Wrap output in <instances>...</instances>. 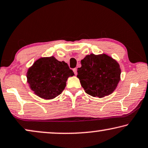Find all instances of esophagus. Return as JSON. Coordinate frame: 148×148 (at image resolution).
<instances>
[{
  "label": "esophagus",
  "instance_id": "esophagus-1",
  "mask_svg": "<svg viewBox=\"0 0 148 148\" xmlns=\"http://www.w3.org/2000/svg\"><path fill=\"white\" fill-rule=\"evenodd\" d=\"M73 71H74L75 74H77V69H76V68H74Z\"/></svg>",
  "mask_w": 148,
  "mask_h": 148
}]
</instances>
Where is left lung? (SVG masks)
Instances as JSON below:
<instances>
[{"label": "left lung", "instance_id": "1", "mask_svg": "<svg viewBox=\"0 0 148 148\" xmlns=\"http://www.w3.org/2000/svg\"><path fill=\"white\" fill-rule=\"evenodd\" d=\"M77 77L85 92L94 97L111 95L120 81L121 68L115 59L107 54L91 53L81 60Z\"/></svg>", "mask_w": 148, "mask_h": 148}]
</instances>
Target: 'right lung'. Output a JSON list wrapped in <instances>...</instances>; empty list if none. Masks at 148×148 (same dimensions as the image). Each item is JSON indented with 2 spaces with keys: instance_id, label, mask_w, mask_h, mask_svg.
Here are the masks:
<instances>
[{
  "instance_id": "add662e5",
  "label": "right lung",
  "mask_w": 148,
  "mask_h": 148,
  "mask_svg": "<svg viewBox=\"0 0 148 148\" xmlns=\"http://www.w3.org/2000/svg\"><path fill=\"white\" fill-rule=\"evenodd\" d=\"M74 75L65 62L53 56L37 60L27 72V80L31 90L45 100L53 99L65 88L66 81Z\"/></svg>"
}]
</instances>
